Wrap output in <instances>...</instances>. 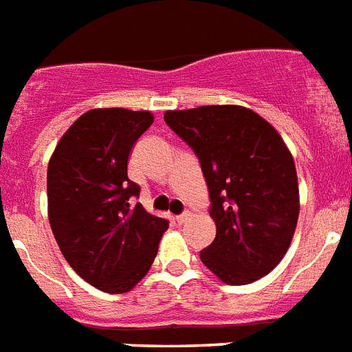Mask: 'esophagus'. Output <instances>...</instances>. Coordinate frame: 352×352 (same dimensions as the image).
Listing matches in <instances>:
<instances>
[{
	"mask_svg": "<svg viewBox=\"0 0 352 352\" xmlns=\"http://www.w3.org/2000/svg\"><path fill=\"white\" fill-rule=\"evenodd\" d=\"M188 217H190V213L185 212V213H182V215H178V217H176V222H178V224H183V222L188 221Z\"/></svg>",
	"mask_w": 352,
	"mask_h": 352,
	"instance_id": "esophagus-1",
	"label": "esophagus"
}]
</instances>
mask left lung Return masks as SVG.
<instances>
[{
	"instance_id": "left-lung-1",
	"label": "left lung",
	"mask_w": 352,
	"mask_h": 352,
	"mask_svg": "<svg viewBox=\"0 0 352 352\" xmlns=\"http://www.w3.org/2000/svg\"><path fill=\"white\" fill-rule=\"evenodd\" d=\"M164 119L199 158L217 235L201 262L228 285L253 283L274 269L299 217L294 158L278 131L236 104L169 110Z\"/></svg>"
}]
</instances>
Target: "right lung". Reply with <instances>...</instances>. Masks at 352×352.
Here are the masks:
<instances>
[{"label": "right lung", "mask_w": 352, "mask_h": 352, "mask_svg": "<svg viewBox=\"0 0 352 352\" xmlns=\"http://www.w3.org/2000/svg\"><path fill=\"white\" fill-rule=\"evenodd\" d=\"M151 112L94 108L56 144L47 165V213L60 251L80 278L124 294L155 262L169 222L147 213L128 178V156Z\"/></svg>", "instance_id": "right-lung-1"}]
</instances>
